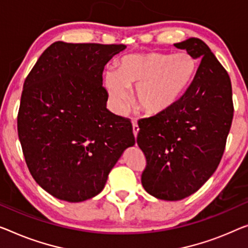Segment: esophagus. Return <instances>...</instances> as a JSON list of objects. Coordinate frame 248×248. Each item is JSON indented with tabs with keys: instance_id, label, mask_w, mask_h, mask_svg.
Masks as SVG:
<instances>
[{
	"instance_id": "esophagus-1",
	"label": "esophagus",
	"mask_w": 248,
	"mask_h": 248,
	"mask_svg": "<svg viewBox=\"0 0 248 248\" xmlns=\"http://www.w3.org/2000/svg\"><path fill=\"white\" fill-rule=\"evenodd\" d=\"M132 131H134L135 138H137V135H138V132H139V127H138V124H137L136 120H132Z\"/></svg>"
}]
</instances>
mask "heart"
<instances>
[{
  "label": "heart",
  "instance_id": "1",
  "mask_svg": "<svg viewBox=\"0 0 248 248\" xmlns=\"http://www.w3.org/2000/svg\"><path fill=\"white\" fill-rule=\"evenodd\" d=\"M196 62L188 53L159 52L124 55L118 71L108 70L105 86L114 111L124 112L130 99V89L140 108L148 113H160L179 100L195 76Z\"/></svg>",
  "mask_w": 248,
  "mask_h": 248
}]
</instances>
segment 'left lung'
<instances>
[{
  "label": "left lung",
  "instance_id": "obj_1",
  "mask_svg": "<svg viewBox=\"0 0 248 248\" xmlns=\"http://www.w3.org/2000/svg\"><path fill=\"white\" fill-rule=\"evenodd\" d=\"M173 46L201 61L197 72L175 105L140 121L137 137L147 159L142 186L168 202L196 193L215 172L234 113L230 76L208 46L197 38Z\"/></svg>",
  "mask_w": 248,
  "mask_h": 248
}]
</instances>
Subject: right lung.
<instances>
[{"label":"right lung","mask_w":248,"mask_h":248,"mask_svg":"<svg viewBox=\"0 0 248 248\" xmlns=\"http://www.w3.org/2000/svg\"><path fill=\"white\" fill-rule=\"evenodd\" d=\"M124 44H51L24 81L17 132L31 175L53 197L80 202L105 188L132 125L107 109L105 65Z\"/></svg>","instance_id":"right-lung-1"}]
</instances>
